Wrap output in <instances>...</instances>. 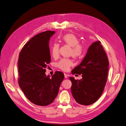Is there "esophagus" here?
<instances>
[{
    "mask_svg": "<svg viewBox=\"0 0 126 126\" xmlns=\"http://www.w3.org/2000/svg\"><path fill=\"white\" fill-rule=\"evenodd\" d=\"M64 78H68V76L66 73H64Z\"/></svg>",
    "mask_w": 126,
    "mask_h": 126,
    "instance_id": "1",
    "label": "esophagus"
}]
</instances>
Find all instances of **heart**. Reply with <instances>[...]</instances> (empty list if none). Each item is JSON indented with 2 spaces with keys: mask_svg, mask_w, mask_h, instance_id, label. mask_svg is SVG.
Listing matches in <instances>:
<instances>
[{
  "mask_svg": "<svg viewBox=\"0 0 126 126\" xmlns=\"http://www.w3.org/2000/svg\"><path fill=\"white\" fill-rule=\"evenodd\" d=\"M62 40L63 43L71 47L70 55L75 58H79L84 52V47L80 44L79 40L74 34L67 33L62 37ZM59 45L54 43L50 48V52L53 58H57L59 56ZM73 64V62L69 58H63L57 63V67L64 71L68 70L70 66Z\"/></svg>",
  "mask_w": 126,
  "mask_h": 126,
  "instance_id": "heart-1",
  "label": "heart"
}]
</instances>
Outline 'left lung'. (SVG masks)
I'll use <instances>...</instances> for the list:
<instances>
[{"label": "left lung", "mask_w": 126, "mask_h": 126, "mask_svg": "<svg viewBox=\"0 0 126 126\" xmlns=\"http://www.w3.org/2000/svg\"><path fill=\"white\" fill-rule=\"evenodd\" d=\"M109 61L100 41L91 44L81 63L72 70L73 75H81L82 79L69 77L72 96L78 104H94L104 91L108 77Z\"/></svg>", "instance_id": "obj_1"}]
</instances>
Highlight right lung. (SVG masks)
I'll return each instance as SVG.
<instances>
[{
    "instance_id": "add662e5",
    "label": "right lung",
    "mask_w": 126,
    "mask_h": 126,
    "mask_svg": "<svg viewBox=\"0 0 126 126\" xmlns=\"http://www.w3.org/2000/svg\"><path fill=\"white\" fill-rule=\"evenodd\" d=\"M55 32L37 34L24 45L19 55V86L28 99L38 106H46L54 101L64 77L58 71L51 77L45 74L51 60L49 42Z\"/></svg>"
}]
</instances>
